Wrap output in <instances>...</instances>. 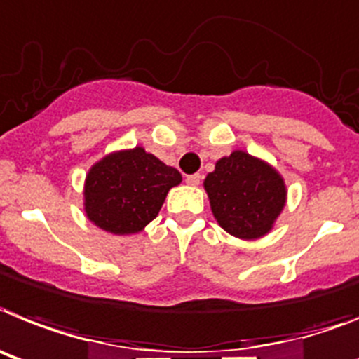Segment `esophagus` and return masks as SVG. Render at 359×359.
<instances>
[{
  "label": "esophagus",
  "mask_w": 359,
  "mask_h": 359,
  "mask_svg": "<svg viewBox=\"0 0 359 359\" xmlns=\"http://www.w3.org/2000/svg\"><path fill=\"white\" fill-rule=\"evenodd\" d=\"M201 180H203V175L201 173H194L186 177V182H188L189 186H198L201 184Z\"/></svg>",
  "instance_id": "esophagus-1"
}]
</instances>
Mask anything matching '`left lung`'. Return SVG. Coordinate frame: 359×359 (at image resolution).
<instances>
[{
	"label": "left lung",
	"instance_id": "1",
	"mask_svg": "<svg viewBox=\"0 0 359 359\" xmlns=\"http://www.w3.org/2000/svg\"><path fill=\"white\" fill-rule=\"evenodd\" d=\"M204 188L217 222L239 239L268 233L287 198L277 171L245 151H233L217 162Z\"/></svg>",
	"mask_w": 359,
	"mask_h": 359
}]
</instances>
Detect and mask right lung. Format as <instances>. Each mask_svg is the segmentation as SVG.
<instances>
[{"label":"right lung","instance_id":"obj_1","mask_svg":"<svg viewBox=\"0 0 359 359\" xmlns=\"http://www.w3.org/2000/svg\"><path fill=\"white\" fill-rule=\"evenodd\" d=\"M182 180L142 147L113 153L95 164L86 180V213L102 230L137 233L161 212L164 198Z\"/></svg>","mask_w":359,"mask_h":359}]
</instances>
